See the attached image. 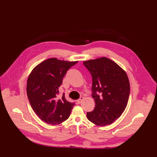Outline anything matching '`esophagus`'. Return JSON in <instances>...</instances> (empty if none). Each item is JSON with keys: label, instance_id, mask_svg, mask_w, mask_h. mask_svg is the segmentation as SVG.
I'll return each mask as SVG.
<instances>
[{"label": "esophagus", "instance_id": "esophagus-1", "mask_svg": "<svg viewBox=\"0 0 157 157\" xmlns=\"http://www.w3.org/2000/svg\"><path fill=\"white\" fill-rule=\"evenodd\" d=\"M83 98H84L83 97H81L78 100H77V103H78V104H80L81 102L83 100Z\"/></svg>", "mask_w": 157, "mask_h": 157}]
</instances>
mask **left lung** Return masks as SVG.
<instances>
[{"instance_id": "8db88e82", "label": "left lung", "mask_w": 157, "mask_h": 157, "mask_svg": "<svg viewBox=\"0 0 157 157\" xmlns=\"http://www.w3.org/2000/svg\"><path fill=\"white\" fill-rule=\"evenodd\" d=\"M92 76V97L95 106L88 112L87 118L94 124H111L125 109L130 94V83L126 72L105 57L83 62Z\"/></svg>"}]
</instances>
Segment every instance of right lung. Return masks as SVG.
Listing matches in <instances>:
<instances>
[{"instance_id":"1","label":"right lung","mask_w":157,"mask_h":157,"mask_svg":"<svg viewBox=\"0 0 157 157\" xmlns=\"http://www.w3.org/2000/svg\"><path fill=\"white\" fill-rule=\"evenodd\" d=\"M78 62L47 59L37 65L28 78L27 94L32 108L48 124H60L70 116L74 102L59 97V88L67 71Z\"/></svg>"}]
</instances>
